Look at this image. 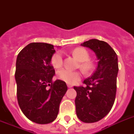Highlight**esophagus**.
Masks as SVG:
<instances>
[{"mask_svg": "<svg viewBox=\"0 0 134 134\" xmlns=\"http://www.w3.org/2000/svg\"><path fill=\"white\" fill-rule=\"evenodd\" d=\"M67 87H68V88H71V87H72V86H71V85H70V84H67Z\"/></svg>", "mask_w": 134, "mask_h": 134, "instance_id": "obj_1", "label": "esophagus"}]
</instances>
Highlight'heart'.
<instances>
[{
	"mask_svg": "<svg viewBox=\"0 0 134 134\" xmlns=\"http://www.w3.org/2000/svg\"><path fill=\"white\" fill-rule=\"evenodd\" d=\"M73 55L80 62H81L80 64V67L83 71H88L91 69V64L88 61L89 58V54L86 49L81 47L75 48L73 51ZM63 63V59L62 53L60 52L55 53L51 58V64L55 68L58 69L62 67ZM57 76L61 81L72 85L81 79V74L78 71H70L69 69H63L58 71Z\"/></svg>",
	"mask_w": 134,
	"mask_h": 134,
	"instance_id": "obj_1",
	"label": "heart"
}]
</instances>
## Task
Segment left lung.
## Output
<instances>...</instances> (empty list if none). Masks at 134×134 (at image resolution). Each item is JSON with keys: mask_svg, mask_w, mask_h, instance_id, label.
I'll use <instances>...</instances> for the list:
<instances>
[{"mask_svg": "<svg viewBox=\"0 0 134 134\" xmlns=\"http://www.w3.org/2000/svg\"><path fill=\"white\" fill-rule=\"evenodd\" d=\"M81 46L93 51L98 60L95 71L83 81L86 86H74L76 112L80 120L96 122L104 118L114 104L118 73V55L108 43L92 39Z\"/></svg>", "mask_w": 134, "mask_h": 134, "instance_id": "8db88e82", "label": "left lung"}]
</instances>
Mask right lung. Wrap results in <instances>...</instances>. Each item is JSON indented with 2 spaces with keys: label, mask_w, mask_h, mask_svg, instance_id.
Listing matches in <instances>:
<instances>
[{
  "label": "right lung",
  "mask_w": 134,
  "mask_h": 134,
  "mask_svg": "<svg viewBox=\"0 0 134 134\" xmlns=\"http://www.w3.org/2000/svg\"><path fill=\"white\" fill-rule=\"evenodd\" d=\"M55 52L52 44L30 43L20 51L16 62L19 107L27 118L41 125L56 119L61 100L67 90L65 82L52 81L55 69L51 62Z\"/></svg>",
  "instance_id": "add662e5"
}]
</instances>
